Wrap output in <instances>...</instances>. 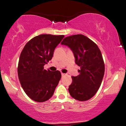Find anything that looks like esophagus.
Wrapping results in <instances>:
<instances>
[{"label":"esophagus","mask_w":126,"mask_h":126,"mask_svg":"<svg viewBox=\"0 0 126 126\" xmlns=\"http://www.w3.org/2000/svg\"><path fill=\"white\" fill-rule=\"evenodd\" d=\"M61 74H62V76H64L65 75V74H64V73H61Z\"/></svg>","instance_id":"obj_1"}]
</instances>
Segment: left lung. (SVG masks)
<instances>
[{"label": "left lung", "instance_id": "obj_1", "mask_svg": "<svg viewBox=\"0 0 126 126\" xmlns=\"http://www.w3.org/2000/svg\"><path fill=\"white\" fill-rule=\"evenodd\" d=\"M62 45L73 52L75 62L80 68L79 74L72 77L70 95L76 100L86 101L92 98L101 86L104 74V64L101 50L94 42L82 34L65 37Z\"/></svg>", "mask_w": 126, "mask_h": 126}]
</instances>
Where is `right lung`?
Segmentation results:
<instances>
[{"label": "right lung", "mask_w": 126, "mask_h": 126, "mask_svg": "<svg viewBox=\"0 0 126 126\" xmlns=\"http://www.w3.org/2000/svg\"><path fill=\"white\" fill-rule=\"evenodd\" d=\"M64 37V35L36 36L25 44L20 53L18 78L25 93L33 101H47L58 84L61 72L47 71L44 65L52 59L55 48Z\"/></svg>", "instance_id": "obj_1"}]
</instances>
